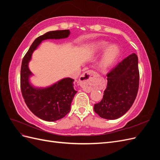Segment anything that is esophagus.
<instances>
[{"instance_id":"1","label":"esophagus","mask_w":160,"mask_h":160,"mask_svg":"<svg viewBox=\"0 0 160 160\" xmlns=\"http://www.w3.org/2000/svg\"><path fill=\"white\" fill-rule=\"evenodd\" d=\"M95 75V71L93 70H89L81 75L79 82L83 90L86 92H90L91 91V88L89 85L92 83V81H93Z\"/></svg>"}]
</instances>
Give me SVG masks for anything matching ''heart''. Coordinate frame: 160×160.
<instances>
[{"instance_id":"1","label":"heart","mask_w":160,"mask_h":160,"mask_svg":"<svg viewBox=\"0 0 160 160\" xmlns=\"http://www.w3.org/2000/svg\"><path fill=\"white\" fill-rule=\"evenodd\" d=\"M108 42L99 41L93 43L90 47L91 51L93 52H101L106 48L99 62V66L102 69H107L112 66L120 54L119 47L117 45H110L108 47Z\"/></svg>"}]
</instances>
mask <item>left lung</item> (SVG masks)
<instances>
[{
    "label": "left lung",
    "instance_id": "1",
    "mask_svg": "<svg viewBox=\"0 0 160 160\" xmlns=\"http://www.w3.org/2000/svg\"><path fill=\"white\" fill-rule=\"evenodd\" d=\"M108 85L103 99L94 105L101 118L116 119L132 107L136 98L139 83L138 57L132 53L107 74Z\"/></svg>",
    "mask_w": 160,
    "mask_h": 160
}]
</instances>
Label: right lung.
I'll return each instance as SVG.
<instances>
[{
	"label": "right lung",
	"mask_w": 160,
	"mask_h": 160,
	"mask_svg": "<svg viewBox=\"0 0 160 160\" xmlns=\"http://www.w3.org/2000/svg\"><path fill=\"white\" fill-rule=\"evenodd\" d=\"M69 30L54 31L37 37L24 56L21 69V89L28 108L37 117L47 122L60 119L68 113L71 103L77 91L73 88L74 79L65 78L52 86L43 89L32 88L28 82L31 72L28 63L32 53L42 41L48 38H62L69 35Z\"/></svg>",
	"instance_id": "right-lung-1"
}]
</instances>
